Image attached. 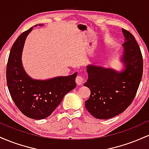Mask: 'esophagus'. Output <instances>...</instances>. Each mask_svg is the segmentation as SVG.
<instances>
[{
	"label": "esophagus",
	"instance_id": "34e87169",
	"mask_svg": "<svg viewBox=\"0 0 149 149\" xmlns=\"http://www.w3.org/2000/svg\"><path fill=\"white\" fill-rule=\"evenodd\" d=\"M84 81H85V78H83L81 75H78V76L76 77V84L78 85H81L83 83H84Z\"/></svg>",
	"mask_w": 149,
	"mask_h": 149
}]
</instances>
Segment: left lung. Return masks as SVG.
Segmentation results:
<instances>
[{"instance_id":"obj_1","label":"left lung","mask_w":149,"mask_h":149,"mask_svg":"<svg viewBox=\"0 0 149 149\" xmlns=\"http://www.w3.org/2000/svg\"><path fill=\"white\" fill-rule=\"evenodd\" d=\"M125 39L121 60L125 69L121 72L109 68L88 65V80L84 85L90 88V96L85 108L98 119H109L125 111L134 100L143 74V57L134 36L122 29Z\"/></svg>"}]
</instances>
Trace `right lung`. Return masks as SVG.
<instances>
[{"label":"right lung","instance_id":"obj_1","mask_svg":"<svg viewBox=\"0 0 149 149\" xmlns=\"http://www.w3.org/2000/svg\"><path fill=\"white\" fill-rule=\"evenodd\" d=\"M32 29L33 27L23 32L13 44L7 64L6 79L12 99L20 111L30 118L40 120L50 116L65 95L76 88L77 73L45 80L29 76L22 66V53L26 38Z\"/></svg>","mask_w":149,"mask_h":149}]
</instances>
